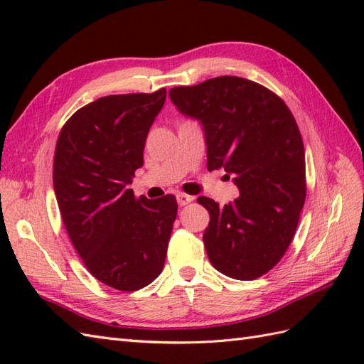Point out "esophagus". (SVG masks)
I'll use <instances>...</instances> for the list:
<instances>
[{"mask_svg": "<svg viewBox=\"0 0 364 364\" xmlns=\"http://www.w3.org/2000/svg\"><path fill=\"white\" fill-rule=\"evenodd\" d=\"M176 200H178V205L184 206V205L191 203L194 198H192L191 196H186V194H176Z\"/></svg>", "mask_w": 364, "mask_h": 364, "instance_id": "34e87169", "label": "esophagus"}]
</instances>
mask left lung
<instances>
[{
	"instance_id": "1",
	"label": "left lung",
	"mask_w": 364,
	"mask_h": 364,
	"mask_svg": "<svg viewBox=\"0 0 364 364\" xmlns=\"http://www.w3.org/2000/svg\"><path fill=\"white\" fill-rule=\"evenodd\" d=\"M168 97L205 133L208 170H225L235 202L198 197L210 213L203 233L214 269L235 280L269 272L296 233L305 203V150L288 106L274 92L239 76L170 89Z\"/></svg>"
}]
</instances>
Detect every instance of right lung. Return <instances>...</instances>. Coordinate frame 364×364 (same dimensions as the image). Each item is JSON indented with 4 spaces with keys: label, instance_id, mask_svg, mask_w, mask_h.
Instances as JSON below:
<instances>
[{
    "label": "right lung",
    "instance_id": "add662e5",
    "mask_svg": "<svg viewBox=\"0 0 364 364\" xmlns=\"http://www.w3.org/2000/svg\"><path fill=\"white\" fill-rule=\"evenodd\" d=\"M166 103L153 94L107 95L76 111L60 129L53 184L73 247L97 280L137 291L162 272L176 198L134 197L149 131Z\"/></svg>",
    "mask_w": 364,
    "mask_h": 364
}]
</instances>
